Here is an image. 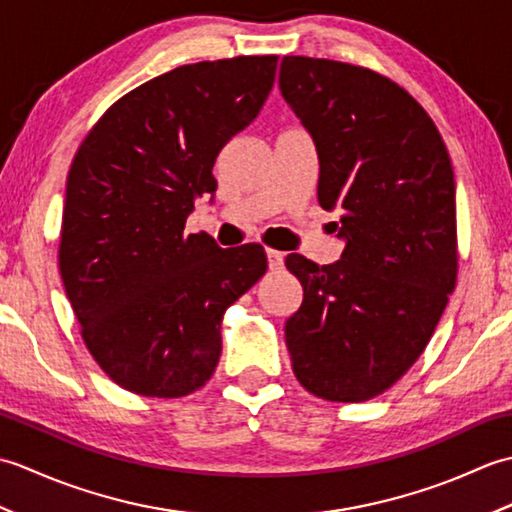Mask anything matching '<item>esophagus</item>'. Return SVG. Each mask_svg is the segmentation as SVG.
<instances>
[{
	"label": "esophagus",
	"mask_w": 512,
	"mask_h": 512,
	"mask_svg": "<svg viewBox=\"0 0 512 512\" xmlns=\"http://www.w3.org/2000/svg\"><path fill=\"white\" fill-rule=\"evenodd\" d=\"M266 257H268V268L270 270H281V268H284V253L268 248L266 250Z\"/></svg>",
	"instance_id": "1"
}]
</instances>
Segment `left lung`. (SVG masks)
<instances>
[{"label": "left lung", "mask_w": 512, "mask_h": 512, "mask_svg": "<svg viewBox=\"0 0 512 512\" xmlns=\"http://www.w3.org/2000/svg\"><path fill=\"white\" fill-rule=\"evenodd\" d=\"M279 90L319 156V204L339 209V262L288 255L303 286L286 321L292 372L310 394L363 402L418 361L458 277L455 180L429 114L387 76L284 57Z\"/></svg>", "instance_id": "left-lung-1"}]
</instances>
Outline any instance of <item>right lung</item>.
Returning <instances> with one entry per match:
<instances>
[{
  "instance_id": "add662e5",
  "label": "right lung",
  "mask_w": 512,
  "mask_h": 512,
  "mask_svg": "<svg viewBox=\"0 0 512 512\" xmlns=\"http://www.w3.org/2000/svg\"><path fill=\"white\" fill-rule=\"evenodd\" d=\"M275 54L180 65L118 99L72 160L59 270L81 336L116 385L193 394L222 354L226 308L266 273L259 244L184 235L215 158L255 121Z\"/></svg>"
}]
</instances>
